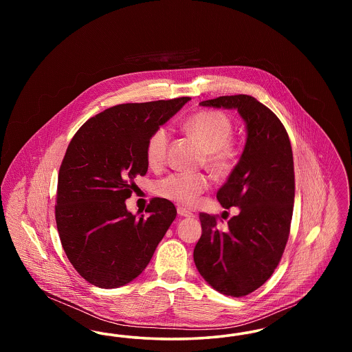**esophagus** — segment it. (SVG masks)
Here are the masks:
<instances>
[{"label":"esophagus","mask_w":352,"mask_h":352,"mask_svg":"<svg viewBox=\"0 0 352 352\" xmlns=\"http://www.w3.org/2000/svg\"><path fill=\"white\" fill-rule=\"evenodd\" d=\"M177 212H178V215L182 217V218H194V217H195L192 212L184 210L182 207H178V208H177Z\"/></svg>","instance_id":"esophagus-1"}]
</instances>
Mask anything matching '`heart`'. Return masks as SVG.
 Returning <instances> with one entry per match:
<instances>
[{
    "mask_svg": "<svg viewBox=\"0 0 352 352\" xmlns=\"http://www.w3.org/2000/svg\"><path fill=\"white\" fill-rule=\"evenodd\" d=\"M184 131L201 144L204 151V165L215 177H226L231 173L237 151L230 141L234 133L230 118L215 111H201L186 120ZM168 142L170 135L166 128H158L149 137L146 160L151 168H161L165 164ZM208 178L204 174L174 173L160 179L154 191L164 199L190 207L208 188Z\"/></svg>",
    "mask_w": 352,
    "mask_h": 352,
    "instance_id": "1",
    "label": "heart"
}]
</instances>
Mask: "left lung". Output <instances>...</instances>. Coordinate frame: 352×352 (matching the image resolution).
Listing matches in <instances>:
<instances>
[{
    "instance_id": "obj_1",
    "label": "left lung",
    "mask_w": 352,
    "mask_h": 352,
    "mask_svg": "<svg viewBox=\"0 0 352 352\" xmlns=\"http://www.w3.org/2000/svg\"><path fill=\"white\" fill-rule=\"evenodd\" d=\"M201 107L236 109L247 140L239 162L217 198L224 208L239 207L226 227L201 212V236L194 261L219 293L247 296L277 268L289 237L294 204V165L289 135L278 118L250 95L220 96Z\"/></svg>"
}]
</instances>
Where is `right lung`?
Returning <instances> with one entry per match:
<instances>
[{"label": "right lung", "mask_w": 352, "mask_h": 352, "mask_svg": "<svg viewBox=\"0 0 352 352\" xmlns=\"http://www.w3.org/2000/svg\"><path fill=\"white\" fill-rule=\"evenodd\" d=\"M190 98L120 104L89 118L74 135L58 177L55 219L69 263L89 284H129L151 263L177 210L154 198L148 217L125 201L148 171L146 144Z\"/></svg>", "instance_id": "right-lung-1"}]
</instances>
